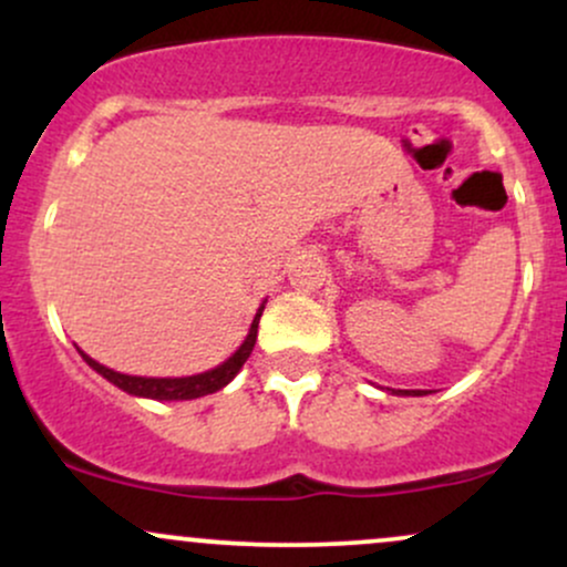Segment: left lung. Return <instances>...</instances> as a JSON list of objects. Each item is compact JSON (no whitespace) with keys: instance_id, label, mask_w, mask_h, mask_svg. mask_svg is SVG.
I'll use <instances>...</instances> for the list:
<instances>
[{"instance_id":"1","label":"left lung","mask_w":567,"mask_h":567,"mask_svg":"<svg viewBox=\"0 0 567 567\" xmlns=\"http://www.w3.org/2000/svg\"><path fill=\"white\" fill-rule=\"evenodd\" d=\"M394 394H408V389H396ZM413 394H421V392H413Z\"/></svg>"}]
</instances>
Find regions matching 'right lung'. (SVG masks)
<instances>
[{"mask_svg": "<svg viewBox=\"0 0 567 567\" xmlns=\"http://www.w3.org/2000/svg\"><path fill=\"white\" fill-rule=\"evenodd\" d=\"M261 311H264V306L258 309V315L252 317L250 333H247L243 347L234 351L224 365L207 370V373H199V375H186V379H143V375H125V373H116V370H112V368L101 365V362H95L93 357H87L84 351H80V354L84 357V362L95 370V373H101L103 379L112 381L114 386H120L122 392H127V394L148 396V400H197V396L213 394V392H218V389H224L226 383H229L234 375L239 373V368L245 365L252 347H256Z\"/></svg>", "mask_w": 567, "mask_h": 567, "instance_id": "obj_1", "label": "right lung"}]
</instances>
